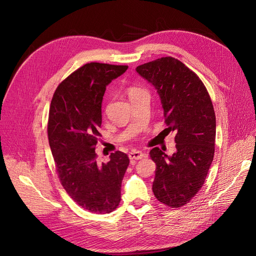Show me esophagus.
I'll list each match as a JSON object with an SVG mask.
<instances>
[{
    "label": "esophagus",
    "mask_w": 256,
    "mask_h": 256,
    "mask_svg": "<svg viewBox=\"0 0 256 256\" xmlns=\"http://www.w3.org/2000/svg\"><path fill=\"white\" fill-rule=\"evenodd\" d=\"M128 158L130 160H141L144 158V154L140 150H132V152L128 154Z\"/></svg>",
    "instance_id": "obj_1"
}]
</instances>
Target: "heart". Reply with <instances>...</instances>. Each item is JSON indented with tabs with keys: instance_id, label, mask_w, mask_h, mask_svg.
Listing matches in <instances>:
<instances>
[{
	"instance_id": "obj_1",
	"label": "heart",
	"mask_w": 256,
	"mask_h": 256,
	"mask_svg": "<svg viewBox=\"0 0 256 256\" xmlns=\"http://www.w3.org/2000/svg\"><path fill=\"white\" fill-rule=\"evenodd\" d=\"M138 90H140V89H139V88H136V87H130V88L128 89V96H130V94H132V93L137 92Z\"/></svg>"
}]
</instances>
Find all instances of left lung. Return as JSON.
Instances as JSON below:
<instances>
[{
	"label": "left lung",
	"mask_w": 256,
	"mask_h": 256,
	"mask_svg": "<svg viewBox=\"0 0 256 256\" xmlns=\"http://www.w3.org/2000/svg\"><path fill=\"white\" fill-rule=\"evenodd\" d=\"M136 70L156 89L166 130L176 132L172 156L158 147L150 152L156 165L152 192L160 202L180 208L204 186L214 158L216 116L210 94L199 76L176 58H160Z\"/></svg>",
	"instance_id": "1"
}]
</instances>
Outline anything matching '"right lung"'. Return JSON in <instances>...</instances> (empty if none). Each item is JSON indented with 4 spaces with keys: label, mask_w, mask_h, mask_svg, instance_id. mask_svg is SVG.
<instances>
[{
    "label": "right lung",
    "mask_w": 256,
    "mask_h": 256,
    "mask_svg": "<svg viewBox=\"0 0 256 256\" xmlns=\"http://www.w3.org/2000/svg\"><path fill=\"white\" fill-rule=\"evenodd\" d=\"M128 67L87 63L61 82L50 102L48 136L58 178L76 204L96 214L117 208L130 164L126 154L116 152L100 165L96 154L106 87Z\"/></svg>",
    "instance_id": "obj_1"
}]
</instances>
